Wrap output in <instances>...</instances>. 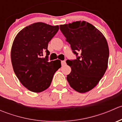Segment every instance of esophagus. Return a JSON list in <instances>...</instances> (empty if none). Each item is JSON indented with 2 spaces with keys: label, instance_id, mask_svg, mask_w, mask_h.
Returning <instances> with one entry per match:
<instances>
[{
  "label": "esophagus",
  "instance_id": "34e87169",
  "mask_svg": "<svg viewBox=\"0 0 122 122\" xmlns=\"http://www.w3.org/2000/svg\"><path fill=\"white\" fill-rule=\"evenodd\" d=\"M66 61H61V65H62V66H64V65H66Z\"/></svg>",
  "mask_w": 122,
  "mask_h": 122
}]
</instances>
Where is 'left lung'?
I'll return each mask as SVG.
<instances>
[{
	"instance_id": "8db88e82",
	"label": "left lung",
	"mask_w": 122,
	"mask_h": 122,
	"mask_svg": "<svg viewBox=\"0 0 122 122\" xmlns=\"http://www.w3.org/2000/svg\"><path fill=\"white\" fill-rule=\"evenodd\" d=\"M60 29L70 44L76 60L66 61L71 68L67 80L74 90L86 93L97 85L107 68L109 50L104 35L86 21L61 25Z\"/></svg>"
}]
</instances>
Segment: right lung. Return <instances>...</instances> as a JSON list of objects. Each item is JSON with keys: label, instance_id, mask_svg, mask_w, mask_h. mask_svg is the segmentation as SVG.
<instances>
[{"label": "right lung", "instance_id": "add662e5", "mask_svg": "<svg viewBox=\"0 0 122 122\" xmlns=\"http://www.w3.org/2000/svg\"><path fill=\"white\" fill-rule=\"evenodd\" d=\"M58 29V25L34 23L22 29L13 41L11 50L13 71L22 84L34 93L47 89L55 72L61 67L60 60H48V45ZM44 52L46 56L43 58Z\"/></svg>", "mask_w": 122, "mask_h": 122}]
</instances>
